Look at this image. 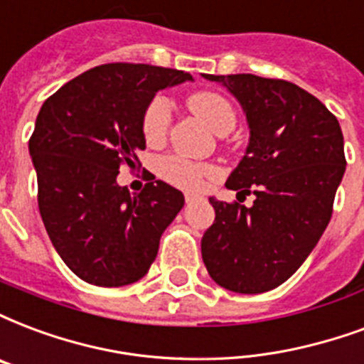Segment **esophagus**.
Listing matches in <instances>:
<instances>
[{"instance_id": "obj_1", "label": "esophagus", "mask_w": 364, "mask_h": 364, "mask_svg": "<svg viewBox=\"0 0 364 364\" xmlns=\"http://www.w3.org/2000/svg\"><path fill=\"white\" fill-rule=\"evenodd\" d=\"M184 199H186V203H193V201H198V196H196V193H190V192H188V193H186V196H184Z\"/></svg>"}]
</instances>
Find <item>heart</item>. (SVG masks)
<instances>
[{"label":"heart","instance_id":"1","mask_svg":"<svg viewBox=\"0 0 364 364\" xmlns=\"http://www.w3.org/2000/svg\"><path fill=\"white\" fill-rule=\"evenodd\" d=\"M190 109L203 120L213 132L232 130L236 124V113L223 95L201 92L190 97ZM172 120V105L166 95H155L146 113H144V136L147 141L163 140L168 132ZM213 168L207 165H199L188 161L178 155H166L159 161V174L171 184L188 190H201L205 186V178L211 176Z\"/></svg>","mask_w":364,"mask_h":364}]
</instances>
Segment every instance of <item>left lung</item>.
<instances>
[{
	"mask_svg": "<svg viewBox=\"0 0 364 364\" xmlns=\"http://www.w3.org/2000/svg\"><path fill=\"white\" fill-rule=\"evenodd\" d=\"M244 109L250 144L226 188L251 207L209 198L215 223L201 237L213 280L236 294H263L294 274L326 230L346 172L340 122L315 95L255 75H203Z\"/></svg>",
	"mask_w": 364,
	"mask_h": 364,
	"instance_id": "8db88e82",
	"label": "left lung"
}]
</instances>
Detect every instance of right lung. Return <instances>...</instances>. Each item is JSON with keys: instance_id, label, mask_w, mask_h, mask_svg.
Returning <instances> with one entry per match:
<instances>
[{"instance_id": "right-lung-1", "label": "right lung", "mask_w": 364, "mask_h": 364, "mask_svg": "<svg viewBox=\"0 0 364 364\" xmlns=\"http://www.w3.org/2000/svg\"><path fill=\"white\" fill-rule=\"evenodd\" d=\"M190 73L144 63H109L82 73L43 101L28 151L38 207L51 244L84 282H138L184 196L151 176L140 193L117 184L122 163L146 149L144 113L159 90Z\"/></svg>"}]
</instances>
